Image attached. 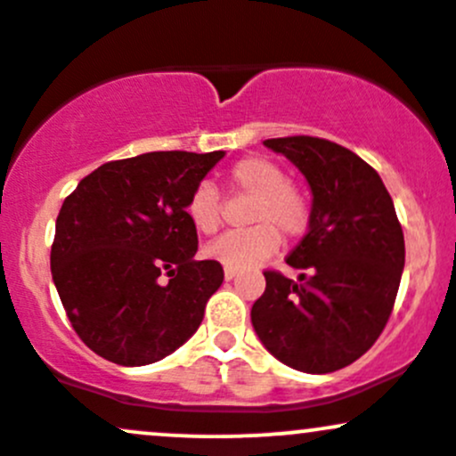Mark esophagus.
I'll list each match as a JSON object with an SVG mask.
<instances>
[{
    "label": "esophagus",
    "mask_w": 456,
    "mask_h": 456,
    "mask_svg": "<svg viewBox=\"0 0 456 456\" xmlns=\"http://www.w3.org/2000/svg\"><path fill=\"white\" fill-rule=\"evenodd\" d=\"M224 278H226L228 282H230V281H234V278H237V269H230V267H226V269H224Z\"/></svg>",
    "instance_id": "obj_1"
}]
</instances>
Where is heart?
<instances>
[{
  "instance_id": "obj_1",
  "label": "heart",
  "mask_w": 456,
  "mask_h": 456,
  "mask_svg": "<svg viewBox=\"0 0 456 456\" xmlns=\"http://www.w3.org/2000/svg\"><path fill=\"white\" fill-rule=\"evenodd\" d=\"M228 184L254 195L249 222L256 226L230 230L210 241L204 254L230 269H248L272 256L281 246V237H300L311 219V204L305 191L289 183L285 169L265 156H246L226 174ZM187 217L202 234H213L222 222L219 195L210 184H198L189 195Z\"/></svg>"
}]
</instances>
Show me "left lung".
<instances>
[{
	"mask_svg": "<svg viewBox=\"0 0 456 456\" xmlns=\"http://www.w3.org/2000/svg\"><path fill=\"white\" fill-rule=\"evenodd\" d=\"M311 189L308 232L287 263L297 281L265 272L252 326L281 363L330 374L354 363L383 332L404 269V234L383 180L347 148L317 136L263 141Z\"/></svg>",
	"mask_w": 456,
	"mask_h": 456,
	"instance_id": "obj_1",
	"label": "left lung"
}]
</instances>
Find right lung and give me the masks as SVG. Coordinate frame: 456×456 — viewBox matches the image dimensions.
Segmentation results:
<instances>
[{"label": "right lung", "instance_id": "obj_1", "mask_svg": "<svg viewBox=\"0 0 456 456\" xmlns=\"http://www.w3.org/2000/svg\"><path fill=\"white\" fill-rule=\"evenodd\" d=\"M226 151H148L82 178L62 202L52 278L73 330L95 354L139 367L193 337L222 287L217 261H195L193 189Z\"/></svg>", "mask_w": 456, "mask_h": 456}]
</instances>
